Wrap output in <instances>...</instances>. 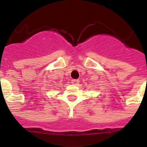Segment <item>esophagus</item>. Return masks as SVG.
Masks as SVG:
<instances>
[{
	"instance_id": "34e87169",
	"label": "esophagus",
	"mask_w": 147,
	"mask_h": 147,
	"mask_svg": "<svg viewBox=\"0 0 147 147\" xmlns=\"http://www.w3.org/2000/svg\"><path fill=\"white\" fill-rule=\"evenodd\" d=\"M71 83L73 85H78L79 83H80V80H78V79H73V80H72Z\"/></svg>"
}]
</instances>
